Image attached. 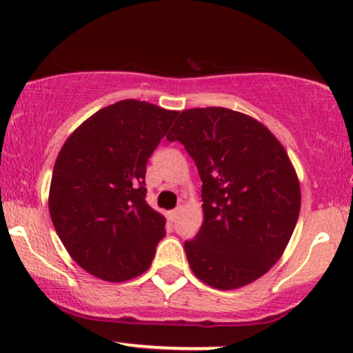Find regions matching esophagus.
I'll use <instances>...</instances> for the list:
<instances>
[{
    "instance_id": "esophagus-1",
    "label": "esophagus",
    "mask_w": 353,
    "mask_h": 353,
    "mask_svg": "<svg viewBox=\"0 0 353 353\" xmlns=\"http://www.w3.org/2000/svg\"><path fill=\"white\" fill-rule=\"evenodd\" d=\"M179 212H181V208H177V209H174V210H169L168 219L171 222H176V219H177V216H179Z\"/></svg>"
}]
</instances>
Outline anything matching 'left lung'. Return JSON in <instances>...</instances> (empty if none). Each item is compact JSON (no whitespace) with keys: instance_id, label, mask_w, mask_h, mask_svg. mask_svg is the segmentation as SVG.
<instances>
[{"instance_id":"obj_1","label":"left lung","mask_w":353,"mask_h":353,"mask_svg":"<svg viewBox=\"0 0 353 353\" xmlns=\"http://www.w3.org/2000/svg\"><path fill=\"white\" fill-rule=\"evenodd\" d=\"M179 141L202 181L204 222L184 242L197 279L221 290L254 282L281 259L301 212V185L285 149L264 124L228 108L185 109Z\"/></svg>"}]
</instances>
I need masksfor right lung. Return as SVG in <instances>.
Segmentation results:
<instances>
[{
  "label": "right lung",
  "mask_w": 353,
  "mask_h": 353,
  "mask_svg": "<svg viewBox=\"0 0 353 353\" xmlns=\"http://www.w3.org/2000/svg\"><path fill=\"white\" fill-rule=\"evenodd\" d=\"M176 116L124 99L99 109L61 148L51 221L76 264L94 277L124 282L151 265L165 219L145 202V165Z\"/></svg>",
  "instance_id": "1"
}]
</instances>
